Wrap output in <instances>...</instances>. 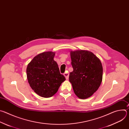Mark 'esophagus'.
<instances>
[{
  "label": "esophagus",
  "instance_id": "obj_1",
  "mask_svg": "<svg viewBox=\"0 0 129 129\" xmlns=\"http://www.w3.org/2000/svg\"><path fill=\"white\" fill-rule=\"evenodd\" d=\"M64 76L65 77L66 79H68V78H69V73L68 72H65L64 73Z\"/></svg>",
  "mask_w": 129,
  "mask_h": 129
}]
</instances>
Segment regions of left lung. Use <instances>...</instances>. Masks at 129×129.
Returning a JSON list of instances; mask_svg holds the SVG:
<instances>
[{"mask_svg": "<svg viewBox=\"0 0 129 129\" xmlns=\"http://www.w3.org/2000/svg\"><path fill=\"white\" fill-rule=\"evenodd\" d=\"M73 70L70 73L69 80L76 95L85 99L99 89L103 78L101 62L95 55L87 50L70 52Z\"/></svg>", "mask_w": 129, "mask_h": 129, "instance_id": "8db88e82", "label": "left lung"}]
</instances>
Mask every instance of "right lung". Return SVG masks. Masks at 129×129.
Segmentation results:
<instances>
[{
  "label": "right lung",
  "mask_w": 129,
  "mask_h": 129,
  "mask_svg": "<svg viewBox=\"0 0 129 129\" xmlns=\"http://www.w3.org/2000/svg\"><path fill=\"white\" fill-rule=\"evenodd\" d=\"M54 55V52L51 51L40 53L33 58L26 68L27 78L30 87L43 98L53 96L66 80L53 60Z\"/></svg>",
  "instance_id": "right-lung-1"
}]
</instances>
